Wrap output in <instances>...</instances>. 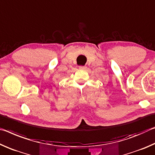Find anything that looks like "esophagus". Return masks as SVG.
<instances>
[{
    "mask_svg": "<svg viewBox=\"0 0 155 155\" xmlns=\"http://www.w3.org/2000/svg\"><path fill=\"white\" fill-rule=\"evenodd\" d=\"M79 68L80 70H86L87 68V67L86 66H84V67H80Z\"/></svg>",
    "mask_w": 155,
    "mask_h": 155,
    "instance_id": "obj_1",
    "label": "esophagus"
}]
</instances>
